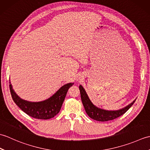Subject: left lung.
<instances>
[{
  "instance_id": "8db88e82",
  "label": "left lung",
  "mask_w": 150,
  "mask_h": 150,
  "mask_svg": "<svg viewBox=\"0 0 150 150\" xmlns=\"http://www.w3.org/2000/svg\"><path fill=\"white\" fill-rule=\"evenodd\" d=\"M79 90L81 92V97L82 104L84 105L86 112L88 115L92 119L101 121V122H105V121L111 120L122 115L128 111L130 107H131L133 103H135L134 100L128 106H127L122 109L117 111H106L98 108L91 103L90 100L89 99L88 95L86 93L84 89L82 88V86H79Z\"/></svg>"
}]
</instances>
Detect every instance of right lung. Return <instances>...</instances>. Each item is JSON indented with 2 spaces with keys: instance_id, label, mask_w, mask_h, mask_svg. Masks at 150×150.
Here are the masks:
<instances>
[{
  "instance_id": "right-lung-1",
  "label": "right lung",
  "mask_w": 150,
  "mask_h": 150,
  "mask_svg": "<svg viewBox=\"0 0 150 150\" xmlns=\"http://www.w3.org/2000/svg\"><path fill=\"white\" fill-rule=\"evenodd\" d=\"M73 84V83L65 84L60 88L52 97L39 103H31L21 99L12 89L10 82L9 89L13 100L24 112L33 118L46 120L54 117L59 113L68 89L72 86Z\"/></svg>"
}]
</instances>
